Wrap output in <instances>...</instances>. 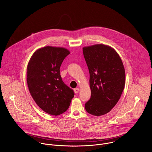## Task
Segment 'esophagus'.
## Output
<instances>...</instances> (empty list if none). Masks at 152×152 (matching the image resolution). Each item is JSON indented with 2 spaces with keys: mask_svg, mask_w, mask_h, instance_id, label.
I'll return each instance as SVG.
<instances>
[{
  "mask_svg": "<svg viewBox=\"0 0 152 152\" xmlns=\"http://www.w3.org/2000/svg\"><path fill=\"white\" fill-rule=\"evenodd\" d=\"M74 91H75V93H79V88H75V89H74Z\"/></svg>",
  "mask_w": 152,
  "mask_h": 152,
  "instance_id": "1",
  "label": "esophagus"
}]
</instances>
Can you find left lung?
Instances as JSON below:
<instances>
[{
    "label": "left lung",
    "instance_id": "left-lung-1",
    "mask_svg": "<svg viewBox=\"0 0 152 152\" xmlns=\"http://www.w3.org/2000/svg\"><path fill=\"white\" fill-rule=\"evenodd\" d=\"M90 73L91 97L86 111L95 116L104 115L117 104L124 90L125 72L123 63L113 48L97 44L83 48Z\"/></svg>",
    "mask_w": 152,
    "mask_h": 152
}]
</instances>
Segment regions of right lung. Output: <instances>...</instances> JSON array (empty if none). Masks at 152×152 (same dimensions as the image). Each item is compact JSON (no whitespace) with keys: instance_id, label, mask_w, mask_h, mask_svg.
<instances>
[{"instance_id":"1","label":"right lung","mask_w":152,"mask_h":152,"mask_svg":"<svg viewBox=\"0 0 152 152\" xmlns=\"http://www.w3.org/2000/svg\"><path fill=\"white\" fill-rule=\"evenodd\" d=\"M69 53L64 48L45 47L34 52L27 66L30 94L39 107L52 115L65 113L75 95L60 75L61 64Z\"/></svg>"}]
</instances>
